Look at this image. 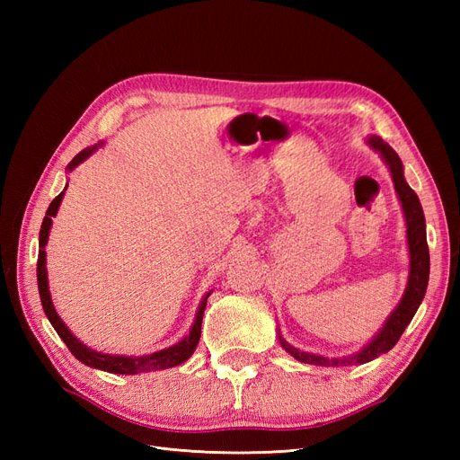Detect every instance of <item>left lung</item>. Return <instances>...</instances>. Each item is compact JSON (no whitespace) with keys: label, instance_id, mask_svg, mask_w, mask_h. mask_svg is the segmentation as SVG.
Returning a JSON list of instances; mask_svg holds the SVG:
<instances>
[{"label":"left lung","instance_id":"8db88e82","mask_svg":"<svg viewBox=\"0 0 460 460\" xmlns=\"http://www.w3.org/2000/svg\"><path fill=\"white\" fill-rule=\"evenodd\" d=\"M368 146L376 149L389 166V172L394 178V186L399 196L402 213H405L407 220V243H409V255H411V269H409V282L407 289L402 294L395 311L387 316L385 324L376 336L367 343L363 349L351 357H338L330 358L323 355H313L307 351H301L297 347L289 345L280 333L278 340L284 349L301 363L316 365V367H347V365H365L368 360L387 353L392 347L399 341L401 333L411 324L414 313L419 311L420 303L426 296L428 278H429V252L426 242V220L422 213V205L419 201V196L412 191V188L407 184L405 176H402V163L397 153L389 147L380 136H370Z\"/></svg>","mask_w":460,"mask_h":460}]
</instances>
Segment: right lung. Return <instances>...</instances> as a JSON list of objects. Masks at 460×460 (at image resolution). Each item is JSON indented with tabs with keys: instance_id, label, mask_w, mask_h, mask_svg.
I'll return each mask as SVG.
<instances>
[{
	"instance_id": "obj_1",
	"label": "right lung",
	"mask_w": 460,
	"mask_h": 460,
	"mask_svg": "<svg viewBox=\"0 0 460 460\" xmlns=\"http://www.w3.org/2000/svg\"><path fill=\"white\" fill-rule=\"evenodd\" d=\"M102 144H95L92 147L82 149L78 155L68 163L66 171L71 172L75 166H78L82 161H86L92 153L100 147ZM66 190V188H65ZM65 190L59 193L58 198H55L44 217V222H41V228H40V252H38V291H40V299H41V307H44L46 316L49 318L51 326L55 328V332L59 333V338L65 341V345L68 347V351H71L80 363H84L86 367L92 368H100L105 372H113V374H140V372H151V370H164V368H172L182 365L184 360H188L191 357V353L196 351V347L199 343L201 338V320H203V313L207 307V297L211 296V291L201 299L199 303V309L196 313V320H193V326L190 328V333L184 338L180 340L178 343L166 347V349L155 351L151 355H144V357H127V355H105V353H97L90 347H86L80 340H76V336H73L71 330L66 328V324L61 320V316L58 314L53 307V301L49 296V286H48V269H46V243H48V235L51 230V217L58 215L59 211V205L63 201L65 196Z\"/></svg>"
}]
</instances>
